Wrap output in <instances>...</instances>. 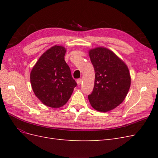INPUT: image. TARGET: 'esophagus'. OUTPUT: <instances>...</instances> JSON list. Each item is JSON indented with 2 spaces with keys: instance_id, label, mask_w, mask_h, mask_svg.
<instances>
[{
  "instance_id": "34e87169",
  "label": "esophagus",
  "mask_w": 158,
  "mask_h": 158,
  "mask_svg": "<svg viewBox=\"0 0 158 158\" xmlns=\"http://www.w3.org/2000/svg\"><path fill=\"white\" fill-rule=\"evenodd\" d=\"M76 82H77L78 85H80L81 84H82V80L81 79V78H79V79H78L77 80H76Z\"/></svg>"
}]
</instances>
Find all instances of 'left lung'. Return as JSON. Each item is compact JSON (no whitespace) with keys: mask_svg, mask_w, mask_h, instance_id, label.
<instances>
[{"mask_svg":"<svg viewBox=\"0 0 158 158\" xmlns=\"http://www.w3.org/2000/svg\"><path fill=\"white\" fill-rule=\"evenodd\" d=\"M95 70L94 88L88 99L94 109L107 112L119 106L131 86V76L126 64L109 49L96 47L89 51Z\"/></svg>","mask_w":158,"mask_h":158,"instance_id":"left-lung-1","label":"left lung"}]
</instances>
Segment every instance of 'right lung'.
<instances>
[{
	"instance_id": "add662e5",
	"label": "right lung",
	"mask_w": 158,
	"mask_h": 158,
	"mask_svg": "<svg viewBox=\"0 0 158 158\" xmlns=\"http://www.w3.org/2000/svg\"><path fill=\"white\" fill-rule=\"evenodd\" d=\"M66 49L51 47L43 54L30 73V82L36 97L47 106L59 108L69 101L76 82L64 60Z\"/></svg>"
}]
</instances>
